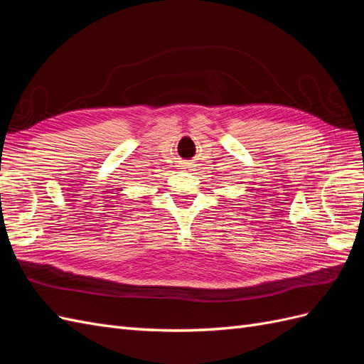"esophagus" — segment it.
Here are the masks:
<instances>
[{"mask_svg":"<svg viewBox=\"0 0 364 364\" xmlns=\"http://www.w3.org/2000/svg\"><path fill=\"white\" fill-rule=\"evenodd\" d=\"M182 168H183V170H190V168H191V164H190V162H183V164H182Z\"/></svg>","mask_w":364,"mask_h":364,"instance_id":"obj_1","label":"esophagus"}]
</instances>
